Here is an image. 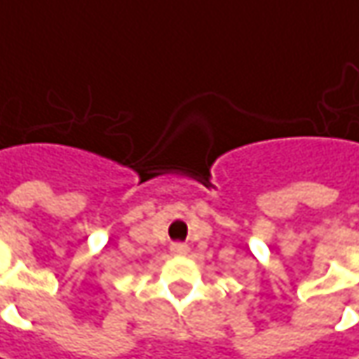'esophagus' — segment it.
<instances>
[{
	"label": "esophagus",
	"instance_id": "1",
	"mask_svg": "<svg viewBox=\"0 0 359 359\" xmlns=\"http://www.w3.org/2000/svg\"><path fill=\"white\" fill-rule=\"evenodd\" d=\"M172 254H175V255L189 254V248H187V243H182V241H177V243H172Z\"/></svg>",
	"mask_w": 359,
	"mask_h": 359
}]
</instances>
